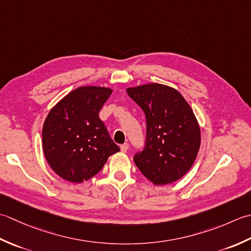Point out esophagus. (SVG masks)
<instances>
[{
    "label": "esophagus",
    "instance_id": "esophagus-1",
    "mask_svg": "<svg viewBox=\"0 0 251 251\" xmlns=\"http://www.w3.org/2000/svg\"><path fill=\"white\" fill-rule=\"evenodd\" d=\"M120 150H121V151L122 152H126L127 151V150H129V144H124V145H121L120 146Z\"/></svg>",
    "mask_w": 251,
    "mask_h": 251
}]
</instances>
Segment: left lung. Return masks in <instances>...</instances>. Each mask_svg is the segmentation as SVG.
<instances>
[{
  "label": "left lung",
  "mask_w": 251,
  "mask_h": 251,
  "mask_svg": "<svg viewBox=\"0 0 251 251\" xmlns=\"http://www.w3.org/2000/svg\"><path fill=\"white\" fill-rule=\"evenodd\" d=\"M126 93L146 117V142L134 162L155 185L170 184L185 176L201 147V129L180 92L165 84L127 88Z\"/></svg>",
  "instance_id": "left-lung-1"
}]
</instances>
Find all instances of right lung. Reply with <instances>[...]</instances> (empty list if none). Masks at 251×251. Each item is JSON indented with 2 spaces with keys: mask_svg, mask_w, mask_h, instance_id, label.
I'll return each instance as SVG.
<instances>
[{
  "mask_svg": "<svg viewBox=\"0 0 251 251\" xmlns=\"http://www.w3.org/2000/svg\"><path fill=\"white\" fill-rule=\"evenodd\" d=\"M111 93L112 89L105 86H79L64 96L45 118V159L64 180L88 181L101 170L109 156L120 151L99 117Z\"/></svg>",
  "mask_w": 251,
  "mask_h": 251,
  "instance_id": "right-lung-1",
  "label": "right lung"
}]
</instances>
